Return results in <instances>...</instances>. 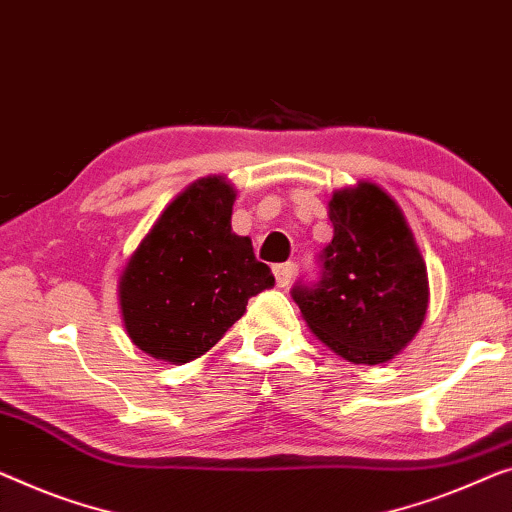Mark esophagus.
Segmentation results:
<instances>
[{
    "instance_id": "esophagus-1",
    "label": "esophagus",
    "mask_w": 512,
    "mask_h": 512,
    "mask_svg": "<svg viewBox=\"0 0 512 512\" xmlns=\"http://www.w3.org/2000/svg\"><path fill=\"white\" fill-rule=\"evenodd\" d=\"M294 271H296V264L294 262H285V264L273 266V273H276L278 287H287L289 282H292V278H294Z\"/></svg>"
}]
</instances>
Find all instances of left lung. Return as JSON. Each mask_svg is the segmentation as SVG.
I'll use <instances>...</instances> for the list:
<instances>
[{
    "instance_id": "obj_1",
    "label": "left lung",
    "mask_w": 512,
    "mask_h": 512,
    "mask_svg": "<svg viewBox=\"0 0 512 512\" xmlns=\"http://www.w3.org/2000/svg\"><path fill=\"white\" fill-rule=\"evenodd\" d=\"M333 239L322 276L292 299L310 331L352 363L391 361L425 322L427 269L402 209L377 183L358 181L329 200Z\"/></svg>"
}]
</instances>
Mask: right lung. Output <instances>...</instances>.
Here are the masks:
<instances>
[{"label": "right lung", "mask_w": 512, "mask_h": 512, "mask_svg": "<svg viewBox=\"0 0 512 512\" xmlns=\"http://www.w3.org/2000/svg\"><path fill=\"white\" fill-rule=\"evenodd\" d=\"M234 200L225 177L190 183L126 262L121 319L144 354L174 365L193 361L243 317L250 296L276 285L253 241L232 232Z\"/></svg>", "instance_id": "obj_1"}]
</instances>
